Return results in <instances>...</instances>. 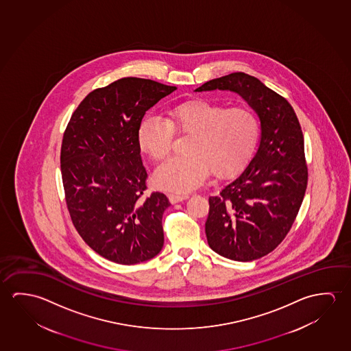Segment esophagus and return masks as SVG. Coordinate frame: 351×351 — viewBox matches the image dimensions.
Masks as SVG:
<instances>
[{"label":"esophagus","instance_id":"obj_1","mask_svg":"<svg viewBox=\"0 0 351 351\" xmlns=\"http://www.w3.org/2000/svg\"><path fill=\"white\" fill-rule=\"evenodd\" d=\"M168 197H169V201L172 202V204H176V202H180V201L185 200V199H188L189 197V195L188 194H169L168 195Z\"/></svg>","mask_w":351,"mask_h":351}]
</instances>
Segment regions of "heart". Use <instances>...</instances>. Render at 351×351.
<instances>
[{"instance_id": "heart-1", "label": "heart", "mask_w": 351, "mask_h": 351, "mask_svg": "<svg viewBox=\"0 0 351 351\" xmlns=\"http://www.w3.org/2000/svg\"><path fill=\"white\" fill-rule=\"evenodd\" d=\"M260 130V118L250 107L195 99L171 107L166 119L145 117L138 143L143 152L160 162L171 154L174 134L190 136L188 156L162 165L154 176L158 188L184 193L200 186L210 172L216 178L238 172L255 150Z\"/></svg>"}]
</instances>
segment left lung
<instances>
[{"label":"left lung","instance_id":"obj_1","mask_svg":"<svg viewBox=\"0 0 351 351\" xmlns=\"http://www.w3.org/2000/svg\"><path fill=\"white\" fill-rule=\"evenodd\" d=\"M230 90L256 111L261 140L238 178L208 199L207 243L218 255L252 261L278 246L294 223L306 191L304 135L283 96L243 72L212 79L195 91Z\"/></svg>","mask_w":351,"mask_h":351}]
</instances>
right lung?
Wrapping results in <instances>:
<instances>
[{
    "label": "right lung",
    "mask_w": 351,
    "mask_h": 351,
    "mask_svg": "<svg viewBox=\"0 0 351 351\" xmlns=\"http://www.w3.org/2000/svg\"><path fill=\"white\" fill-rule=\"evenodd\" d=\"M176 86L118 79L88 94L73 112L61 146L68 212L84 241L119 265L147 261L162 250L167 196H145L138 129L145 112Z\"/></svg>",
    "instance_id": "add662e5"
}]
</instances>
